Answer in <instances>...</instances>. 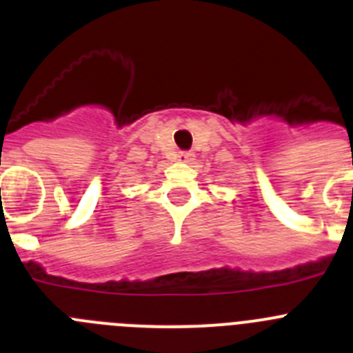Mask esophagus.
I'll return each mask as SVG.
<instances>
[{
  "mask_svg": "<svg viewBox=\"0 0 353 353\" xmlns=\"http://www.w3.org/2000/svg\"><path fill=\"white\" fill-rule=\"evenodd\" d=\"M194 159V154L192 152H180L179 154V161L182 162H191Z\"/></svg>",
  "mask_w": 353,
  "mask_h": 353,
  "instance_id": "1",
  "label": "esophagus"
}]
</instances>
